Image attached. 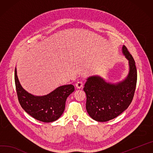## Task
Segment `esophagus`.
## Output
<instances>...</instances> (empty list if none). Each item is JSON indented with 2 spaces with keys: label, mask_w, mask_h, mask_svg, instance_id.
I'll return each mask as SVG.
<instances>
[{
  "label": "esophagus",
  "mask_w": 153,
  "mask_h": 153,
  "mask_svg": "<svg viewBox=\"0 0 153 153\" xmlns=\"http://www.w3.org/2000/svg\"><path fill=\"white\" fill-rule=\"evenodd\" d=\"M76 86L77 88L80 89V88H82L83 87V83L82 82H78L76 83Z\"/></svg>",
  "instance_id": "1"
}]
</instances>
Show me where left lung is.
I'll return each mask as SVG.
<instances>
[{
    "label": "left lung",
    "instance_id": "left-lung-1",
    "mask_svg": "<svg viewBox=\"0 0 153 153\" xmlns=\"http://www.w3.org/2000/svg\"><path fill=\"white\" fill-rule=\"evenodd\" d=\"M122 50L129 61V71L126 79L111 84L99 76H93L87 79L85 84L86 109L90 117L97 121L105 122L117 117L132 101L137 84V68L127 48L123 46Z\"/></svg>",
    "mask_w": 153,
    "mask_h": 153
}]
</instances>
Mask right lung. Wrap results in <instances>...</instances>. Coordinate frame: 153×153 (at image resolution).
Returning <instances> with one entry per match:
<instances>
[{
    "mask_svg": "<svg viewBox=\"0 0 153 153\" xmlns=\"http://www.w3.org/2000/svg\"><path fill=\"white\" fill-rule=\"evenodd\" d=\"M15 81L18 98L22 108L35 119L45 123L53 122L61 117L67 98L74 91V85L69 84L59 87L47 95H33L25 91L20 84L16 68Z\"/></svg>",
    "mask_w": 153,
    "mask_h": 153,
    "instance_id": "1",
    "label": "right lung"
}]
</instances>
